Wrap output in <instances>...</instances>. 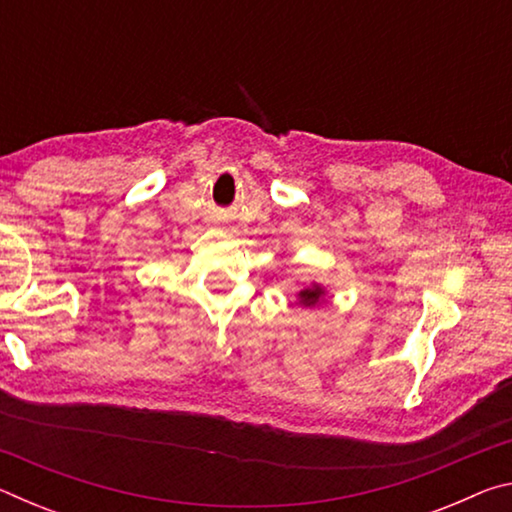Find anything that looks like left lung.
<instances>
[{
	"mask_svg": "<svg viewBox=\"0 0 512 512\" xmlns=\"http://www.w3.org/2000/svg\"><path fill=\"white\" fill-rule=\"evenodd\" d=\"M323 296H325V289L314 282L311 287H302L298 291V302H300V305H305V307H316L318 302L323 300Z\"/></svg>",
	"mask_w": 512,
	"mask_h": 512,
	"instance_id": "left-lung-1",
	"label": "left lung"
}]
</instances>
